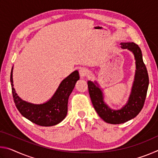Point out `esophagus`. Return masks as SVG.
Listing matches in <instances>:
<instances>
[{"label": "esophagus", "mask_w": 158, "mask_h": 158, "mask_svg": "<svg viewBox=\"0 0 158 158\" xmlns=\"http://www.w3.org/2000/svg\"><path fill=\"white\" fill-rule=\"evenodd\" d=\"M79 73L80 76H81V77H84L87 75L88 70H87V69H85L84 68H81L79 69Z\"/></svg>", "instance_id": "obj_1"}]
</instances>
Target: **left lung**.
Here are the masks:
<instances>
[{"label":"left lung","instance_id":"1","mask_svg":"<svg viewBox=\"0 0 158 158\" xmlns=\"http://www.w3.org/2000/svg\"><path fill=\"white\" fill-rule=\"evenodd\" d=\"M121 45L123 49H127L133 52L137 65L132 93L127 105L120 110L114 111L109 109L104 102L101 90L93 82L88 81L89 95L95 111L101 118L111 124L123 123L137 116L144 105L149 84L148 71L139 47L134 42H125Z\"/></svg>","mask_w":158,"mask_h":158}]
</instances>
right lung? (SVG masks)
Listing matches in <instances>:
<instances>
[{
	"label": "right lung",
	"instance_id": "1",
	"mask_svg": "<svg viewBox=\"0 0 158 158\" xmlns=\"http://www.w3.org/2000/svg\"><path fill=\"white\" fill-rule=\"evenodd\" d=\"M79 79L78 71L73 72L63 80L56 92L49 101L42 105H33L22 100L16 93L13 87L12 69L10 82L16 107L23 116L40 126H52L59 123L65 118L68 113L69 96Z\"/></svg>",
	"mask_w": 158,
	"mask_h": 158
}]
</instances>
